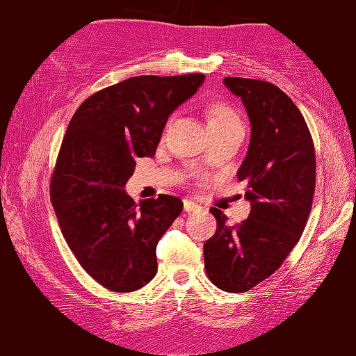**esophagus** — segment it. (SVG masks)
Segmentation results:
<instances>
[{
	"label": "esophagus",
	"instance_id": "esophagus-1",
	"mask_svg": "<svg viewBox=\"0 0 356 356\" xmlns=\"http://www.w3.org/2000/svg\"><path fill=\"white\" fill-rule=\"evenodd\" d=\"M200 209H201V206L198 204V202L190 201V200L184 201V211L185 212H195V211H200Z\"/></svg>",
	"mask_w": 356,
	"mask_h": 356
}]
</instances>
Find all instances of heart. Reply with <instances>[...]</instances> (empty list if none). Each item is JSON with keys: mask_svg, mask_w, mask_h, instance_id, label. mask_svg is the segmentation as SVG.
<instances>
[{"mask_svg": "<svg viewBox=\"0 0 356 356\" xmlns=\"http://www.w3.org/2000/svg\"><path fill=\"white\" fill-rule=\"evenodd\" d=\"M209 118V129L211 131H218V129H229V128H244L239 115L236 114L233 107L227 104H212L207 109Z\"/></svg>", "mask_w": 356, "mask_h": 356, "instance_id": "obj_1", "label": "heart"}]
</instances>
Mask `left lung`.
Instances as JSON below:
<instances>
[{
  "label": "left lung",
  "instance_id": "left-lung-1",
  "mask_svg": "<svg viewBox=\"0 0 356 356\" xmlns=\"http://www.w3.org/2000/svg\"><path fill=\"white\" fill-rule=\"evenodd\" d=\"M250 118L249 152L238 171L250 216L236 225L220 209L216 234L204 242V268L217 289L242 293L277 270L306 228L315 190V149L296 104L274 83L225 77Z\"/></svg>",
  "mask_w": 356,
  "mask_h": 356
}]
</instances>
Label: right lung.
Here are the masks:
<instances>
[{
    "label": "right lung",
    "mask_w": 356,
    "mask_h": 356,
    "mask_svg": "<svg viewBox=\"0 0 356 356\" xmlns=\"http://www.w3.org/2000/svg\"><path fill=\"white\" fill-rule=\"evenodd\" d=\"M204 74L136 76L99 90L72 115L50 179V201L81 266L104 289L139 290L156 274V244L182 212L176 196L125 193L136 158L154 156L168 117Z\"/></svg>",
    "instance_id": "right-lung-1"
}]
</instances>
